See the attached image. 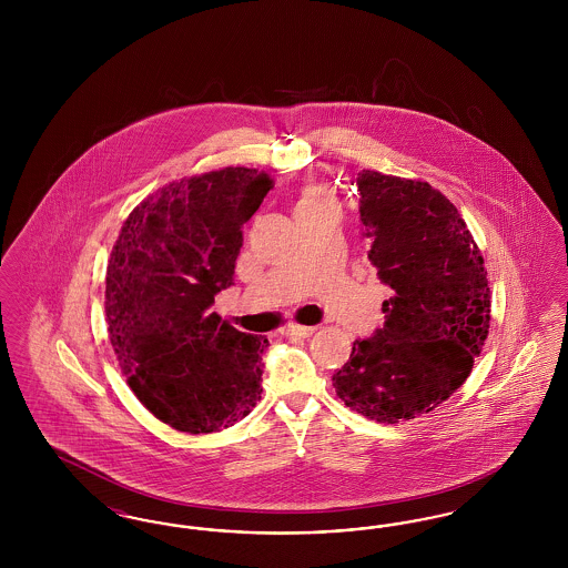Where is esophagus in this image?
Returning a JSON list of instances; mask_svg holds the SVG:
<instances>
[{
	"label": "esophagus",
	"instance_id": "1",
	"mask_svg": "<svg viewBox=\"0 0 568 568\" xmlns=\"http://www.w3.org/2000/svg\"><path fill=\"white\" fill-rule=\"evenodd\" d=\"M313 332H315L313 325L290 324L287 327H283V336H290V338H294V336H297V338H308Z\"/></svg>",
	"mask_w": 568,
	"mask_h": 568
}]
</instances>
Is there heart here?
I'll return each instance as SVG.
<instances>
[{
  "label": "heart",
  "instance_id": "heart-1",
  "mask_svg": "<svg viewBox=\"0 0 568 568\" xmlns=\"http://www.w3.org/2000/svg\"><path fill=\"white\" fill-rule=\"evenodd\" d=\"M320 209H336V197L317 185H308L304 187L300 197H297L296 215L297 213H308V211H320Z\"/></svg>",
  "mask_w": 568,
  "mask_h": 568
}]
</instances>
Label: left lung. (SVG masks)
<instances>
[{
	"instance_id": "obj_1",
	"label": "left lung",
	"mask_w": 568,
	"mask_h": 568,
	"mask_svg": "<svg viewBox=\"0 0 568 568\" xmlns=\"http://www.w3.org/2000/svg\"><path fill=\"white\" fill-rule=\"evenodd\" d=\"M362 236L381 283L385 324L353 343L336 396L378 424L430 413L473 371L489 329L481 251L458 209L428 183L362 170Z\"/></svg>"
}]
</instances>
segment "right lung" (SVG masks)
Segmentation results:
<instances>
[{"mask_svg":"<svg viewBox=\"0 0 568 568\" xmlns=\"http://www.w3.org/2000/svg\"><path fill=\"white\" fill-rule=\"evenodd\" d=\"M268 174L223 168L165 185L125 219L106 271L110 343L138 400L174 430L234 426L262 400L268 338L209 308L234 285Z\"/></svg>","mask_w":568,"mask_h":568,"instance_id":"add662e5","label":"right lung"}]
</instances>
